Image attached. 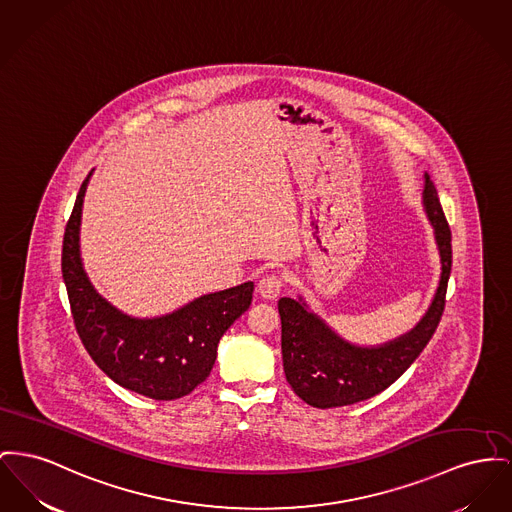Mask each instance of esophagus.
I'll return each instance as SVG.
<instances>
[{
	"label": "esophagus",
	"instance_id": "esophagus-1",
	"mask_svg": "<svg viewBox=\"0 0 512 512\" xmlns=\"http://www.w3.org/2000/svg\"><path fill=\"white\" fill-rule=\"evenodd\" d=\"M282 286H284V282H282L280 274H267L259 280L257 292L263 300H276L282 292Z\"/></svg>",
	"mask_w": 512,
	"mask_h": 512
}]
</instances>
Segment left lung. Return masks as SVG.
I'll return each mask as SVG.
<instances>
[{
	"label": "left lung",
	"mask_w": 512,
	"mask_h": 512,
	"mask_svg": "<svg viewBox=\"0 0 512 512\" xmlns=\"http://www.w3.org/2000/svg\"><path fill=\"white\" fill-rule=\"evenodd\" d=\"M423 209L441 255V280L427 313L412 331L379 346H356L332 331L317 313L309 311L301 298L278 300L286 381L309 406L323 410L348 406L385 391L418 360L437 331L451 276V228L427 174Z\"/></svg>",
	"instance_id": "1"
}]
</instances>
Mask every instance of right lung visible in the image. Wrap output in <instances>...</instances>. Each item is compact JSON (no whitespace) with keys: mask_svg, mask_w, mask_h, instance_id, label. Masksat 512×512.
<instances>
[{"mask_svg":"<svg viewBox=\"0 0 512 512\" xmlns=\"http://www.w3.org/2000/svg\"><path fill=\"white\" fill-rule=\"evenodd\" d=\"M89 178L79 189L61 249L75 329L94 363L123 389L154 400L181 398L211 375L222 334L251 305L253 282L201 296L152 319L123 313L94 290L83 269L79 230Z\"/></svg>","mask_w":512,"mask_h":512,"instance_id":"right-lung-1","label":"right lung"}]
</instances>
